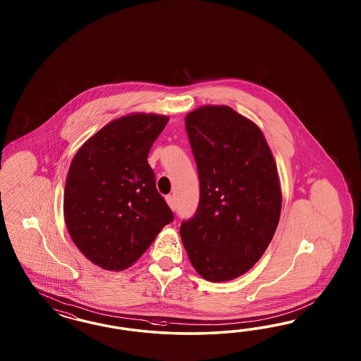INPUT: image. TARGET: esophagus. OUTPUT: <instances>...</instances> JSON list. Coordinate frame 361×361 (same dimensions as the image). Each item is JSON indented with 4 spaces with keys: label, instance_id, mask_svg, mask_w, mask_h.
I'll return each instance as SVG.
<instances>
[{
    "label": "esophagus",
    "instance_id": "esophagus-1",
    "mask_svg": "<svg viewBox=\"0 0 361 361\" xmlns=\"http://www.w3.org/2000/svg\"><path fill=\"white\" fill-rule=\"evenodd\" d=\"M165 201H166V204H168V207L169 208L175 209V198H173V196H166L165 197Z\"/></svg>",
    "mask_w": 361,
    "mask_h": 361
}]
</instances>
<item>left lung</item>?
<instances>
[{"instance_id": "1", "label": "left lung", "mask_w": 361, "mask_h": 361, "mask_svg": "<svg viewBox=\"0 0 361 361\" xmlns=\"http://www.w3.org/2000/svg\"><path fill=\"white\" fill-rule=\"evenodd\" d=\"M200 178V204L180 235L189 261L209 282L249 271L273 240L282 190L259 127L228 106H202L185 116Z\"/></svg>"}]
</instances>
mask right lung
<instances>
[{"label":"right lung","instance_id":"obj_1","mask_svg":"<svg viewBox=\"0 0 361 361\" xmlns=\"http://www.w3.org/2000/svg\"><path fill=\"white\" fill-rule=\"evenodd\" d=\"M168 121L165 115L136 112L109 121L71 161L63 196L66 226L80 252L104 270L132 266L173 221L147 161Z\"/></svg>","mask_w":361,"mask_h":361}]
</instances>
